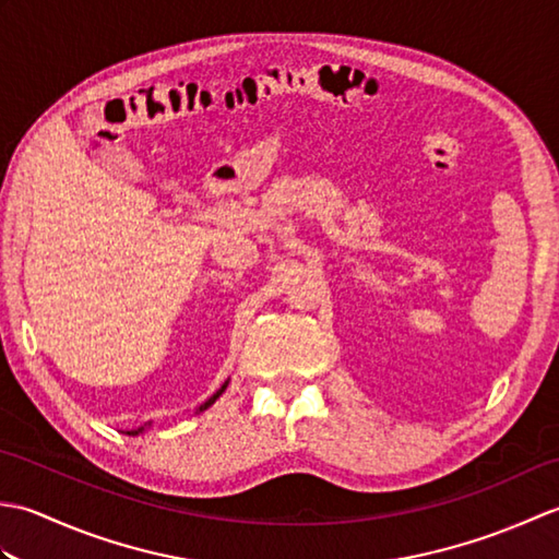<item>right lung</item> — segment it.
<instances>
[{
    "mask_svg": "<svg viewBox=\"0 0 559 559\" xmlns=\"http://www.w3.org/2000/svg\"><path fill=\"white\" fill-rule=\"evenodd\" d=\"M228 382H230V379H225V382H223V386L216 391V394H213L211 399H206L204 403H201V406L194 411V413H204L209 406H213V403H216V399L223 394V391H225V386H228ZM151 425V423H148ZM146 430V427H139V430H127V435H132V437H136V435H141V432H144Z\"/></svg>",
    "mask_w": 559,
    "mask_h": 559,
    "instance_id": "1",
    "label": "right lung"
}]
</instances>
